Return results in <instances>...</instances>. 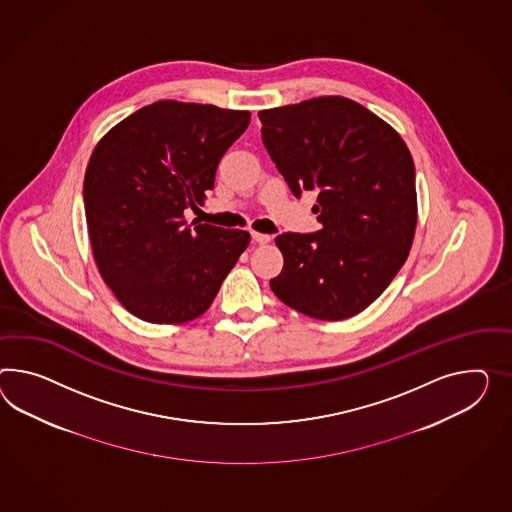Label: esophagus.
I'll return each instance as SVG.
<instances>
[{
  "mask_svg": "<svg viewBox=\"0 0 512 512\" xmlns=\"http://www.w3.org/2000/svg\"><path fill=\"white\" fill-rule=\"evenodd\" d=\"M252 239H254L256 243H260V245H265V243H269V241H271V236H267V234H260V232H252Z\"/></svg>",
  "mask_w": 512,
  "mask_h": 512,
  "instance_id": "1",
  "label": "esophagus"
}]
</instances>
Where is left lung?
I'll return each instance as SVG.
<instances>
[{
    "label": "left lung",
    "instance_id": "obj_1",
    "mask_svg": "<svg viewBox=\"0 0 512 512\" xmlns=\"http://www.w3.org/2000/svg\"><path fill=\"white\" fill-rule=\"evenodd\" d=\"M262 141L295 197L317 191L315 234H280L271 289L321 321L360 314L407 262L418 224L416 172L394 128L343 96L263 109Z\"/></svg>",
    "mask_w": 512,
    "mask_h": 512
}]
</instances>
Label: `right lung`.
<instances>
[{
    "label": "right lung",
    "instance_id": "right-lung-1",
    "mask_svg": "<svg viewBox=\"0 0 512 512\" xmlns=\"http://www.w3.org/2000/svg\"><path fill=\"white\" fill-rule=\"evenodd\" d=\"M249 122V111L159 100L92 150L83 180L92 256L130 314L156 325L197 319L249 247L245 230L185 221Z\"/></svg>",
    "mask_w": 512,
    "mask_h": 512
}]
</instances>
